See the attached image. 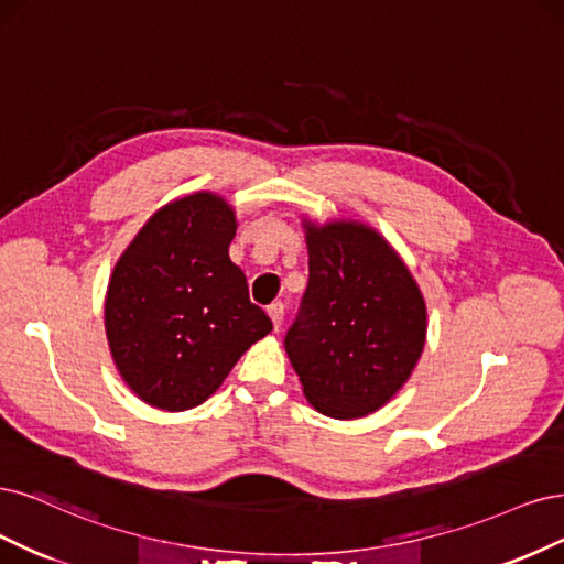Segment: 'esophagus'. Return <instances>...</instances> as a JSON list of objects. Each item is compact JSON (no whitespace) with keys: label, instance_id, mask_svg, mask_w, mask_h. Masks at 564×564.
Segmentation results:
<instances>
[{"label":"esophagus","instance_id":"34e87169","mask_svg":"<svg viewBox=\"0 0 564 564\" xmlns=\"http://www.w3.org/2000/svg\"><path fill=\"white\" fill-rule=\"evenodd\" d=\"M283 312H285V306H283L281 302H274V304H271V306L267 308V314H269L271 323H274V330H279V328H281V323H283Z\"/></svg>","mask_w":564,"mask_h":564}]
</instances>
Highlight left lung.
I'll use <instances>...</instances> for the list:
<instances>
[{
	"mask_svg": "<svg viewBox=\"0 0 564 564\" xmlns=\"http://www.w3.org/2000/svg\"><path fill=\"white\" fill-rule=\"evenodd\" d=\"M308 285L285 354L308 403L360 420L403 389L426 344V302L395 248L358 220L302 217Z\"/></svg>",
	"mask_w": 564,
	"mask_h": 564,
	"instance_id": "obj_1",
	"label": "left lung"
}]
</instances>
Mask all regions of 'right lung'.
I'll use <instances>...</instances> for the list:
<instances>
[{"label": "right lung", "instance_id": "add662e5", "mask_svg": "<svg viewBox=\"0 0 564 564\" xmlns=\"http://www.w3.org/2000/svg\"><path fill=\"white\" fill-rule=\"evenodd\" d=\"M236 210L215 192L161 206L119 256L105 293V335L121 379L142 403L202 405L271 321L229 260Z\"/></svg>", "mask_w": 564, "mask_h": 564}]
</instances>
